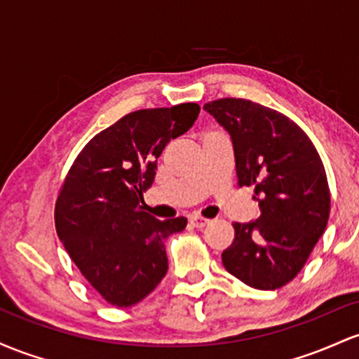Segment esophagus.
<instances>
[{
  "mask_svg": "<svg viewBox=\"0 0 359 359\" xmlns=\"http://www.w3.org/2000/svg\"><path fill=\"white\" fill-rule=\"evenodd\" d=\"M190 224L196 229H203L205 225L210 224V220L203 219V217H198V215H193V217H190Z\"/></svg>",
  "mask_w": 359,
  "mask_h": 359,
  "instance_id": "1",
  "label": "esophagus"
}]
</instances>
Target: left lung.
Masks as SVG:
<instances>
[{
    "instance_id": "left-lung-1",
    "label": "left lung",
    "mask_w": 359,
    "mask_h": 359,
    "mask_svg": "<svg viewBox=\"0 0 359 359\" xmlns=\"http://www.w3.org/2000/svg\"><path fill=\"white\" fill-rule=\"evenodd\" d=\"M232 140L239 187H255L259 219L233 224L222 252L231 275L257 290H276L300 273L331 212L319 152L295 122L249 100L203 104Z\"/></svg>"
}]
</instances>
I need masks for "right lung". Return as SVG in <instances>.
<instances>
[{"instance_id":"1","label":"right lung","mask_w":359,"mask_h":359,"mask_svg":"<svg viewBox=\"0 0 359 359\" xmlns=\"http://www.w3.org/2000/svg\"><path fill=\"white\" fill-rule=\"evenodd\" d=\"M198 114L196 103L132 111L93 137L67 172L55 203L57 236L108 304L132 307L166 276L164 243L188 220H158L146 212L142 193L163 149Z\"/></svg>"}]
</instances>
